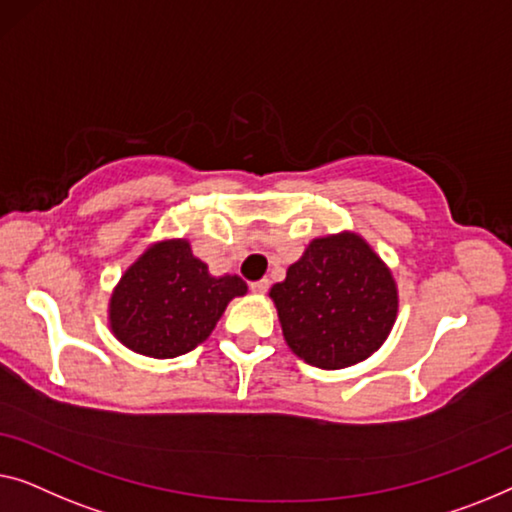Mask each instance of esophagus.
I'll return each instance as SVG.
<instances>
[{
	"mask_svg": "<svg viewBox=\"0 0 512 512\" xmlns=\"http://www.w3.org/2000/svg\"><path fill=\"white\" fill-rule=\"evenodd\" d=\"M269 278H262V280H257V283H253L250 285V290H253L255 294H264L266 290H269Z\"/></svg>",
	"mask_w": 512,
	"mask_h": 512,
	"instance_id": "34e87169",
	"label": "esophagus"
}]
</instances>
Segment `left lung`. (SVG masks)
I'll return each instance as SVG.
<instances>
[{
  "mask_svg": "<svg viewBox=\"0 0 512 512\" xmlns=\"http://www.w3.org/2000/svg\"><path fill=\"white\" fill-rule=\"evenodd\" d=\"M269 297L290 350L327 371L371 357L399 311L390 266L355 232L313 239Z\"/></svg>",
  "mask_w": 512,
  "mask_h": 512,
  "instance_id": "1",
  "label": "left lung"
}]
</instances>
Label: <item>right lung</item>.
I'll return each instance as SVG.
<instances>
[{
    "label": "right lung",
    "instance_id": "add662e5",
    "mask_svg": "<svg viewBox=\"0 0 512 512\" xmlns=\"http://www.w3.org/2000/svg\"><path fill=\"white\" fill-rule=\"evenodd\" d=\"M248 285L239 276H211L190 241L148 246L122 273L109 301L113 336L139 355L171 359L204 343L234 297Z\"/></svg>",
    "mask_w": 512,
    "mask_h": 512
}]
</instances>
